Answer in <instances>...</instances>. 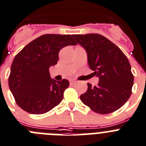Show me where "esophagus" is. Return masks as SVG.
Segmentation results:
<instances>
[{
    "label": "esophagus",
    "mask_w": 146,
    "mask_h": 146,
    "mask_svg": "<svg viewBox=\"0 0 146 146\" xmlns=\"http://www.w3.org/2000/svg\"><path fill=\"white\" fill-rule=\"evenodd\" d=\"M69 82H70V85H74L76 83V80H71Z\"/></svg>",
    "instance_id": "34e87169"
}]
</instances>
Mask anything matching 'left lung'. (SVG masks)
<instances>
[{
  "instance_id": "obj_1",
  "label": "left lung",
  "mask_w": 146,
  "mask_h": 146,
  "mask_svg": "<svg viewBox=\"0 0 146 146\" xmlns=\"http://www.w3.org/2000/svg\"><path fill=\"white\" fill-rule=\"evenodd\" d=\"M87 52L88 66L99 77V83L80 98L93 111L106 114L121 108L129 99L134 84L129 60L121 49L99 34L72 35Z\"/></svg>"
}]
</instances>
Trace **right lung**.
I'll list each match as a JSON object with an SVG mask.
<instances>
[{
	"instance_id": "obj_1",
	"label": "right lung",
	"mask_w": 146,
	"mask_h": 146,
	"mask_svg": "<svg viewBox=\"0 0 146 146\" xmlns=\"http://www.w3.org/2000/svg\"><path fill=\"white\" fill-rule=\"evenodd\" d=\"M77 45L70 35L46 34L27 44L13 60L9 86L17 105L33 114L52 110L63 100L69 86L66 79H51L49 67L59 59L61 48Z\"/></svg>"
}]
</instances>
